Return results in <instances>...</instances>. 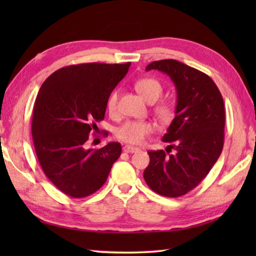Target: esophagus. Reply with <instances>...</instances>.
<instances>
[{
  "label": "esophagus",
  "instance_id": "obj_1",
  "mask_svg": "<svg viewBox=\"0 0 256 256\" xmlns=\"http://www.w3.org/2000/svg\"><path fill=\"white\" fill-rule=\"evenodd\" d=\"M138 150H140L138 148H134V146H131V145L123 146V152H125V153H136Z\"/></svg>",
  "mask_w": 256,
  "mask_h": 256
}]
</instances>
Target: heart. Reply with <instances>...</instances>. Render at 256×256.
I'll list each match as a JSON object with an SVG mask.
<instances>
[{"mask_svg":"<svg viewBox=\"0 0 256 256\" xmlns=\"http://www.w3.org/2000/svg\"><path fill=\"white\" fill-rule=\"evenodd\" d=\"M135 89L148 102H155L160 99L162 94V86L158 80L154 78H143L135 82ZM118 90L112 91L108 98L106 108L108 113L114 114L118 108ZM156 118L162 123L170 122L175 116V108L170 102L162 101L154 106ZM153 124L148 121H126L116 131V136L122 142L128 144H140L153 132Z\"/></svg>","mask_w":256,"mask_h":256,"instance_id":"b5f03b06","label":"heart"}]
</instances>
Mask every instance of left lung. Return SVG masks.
Wrapping results in <instances>:
<instances>
[{
  "mask_svg": "<svg viewBox=\"0 0 256 256\" xmlns=\"http://www.w3.org/2000/svg\"><path fill=\"white\" fill-rule=\"evenodd\" d=\"M156 69L170 76L176 86L177 104L162 142L166 151L150 150L144 170L148 187L165 197H180L202 182L224 148V103L208 74L174 59L153 62ZM176 153L169 154L171 148Z\"/></svg>",
  "mask_w": 256,
  "mask_h": 256,
  "instance_id": "obj_1",
  "label": "left lung"
}]
</instances>
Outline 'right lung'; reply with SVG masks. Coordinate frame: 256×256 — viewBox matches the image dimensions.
<instances>
[{"mask_svg":"<svg viewBox=\"0 0 256 256\" xmlns=\"http://www.w3.org/2000/svg\"><path fill=\"white\" fill-rule=\"evenodd\" d=\"M130 64H72L52 74L38 92L32 121L37 158L47 178L70 197L99 190L121 155L120 143L94 150L86 142L104 118L108 98Z\"/></svg>","mask_w":256,"mask_h":256,"instance_id":"1","label":"right lung"}]
</instances>
